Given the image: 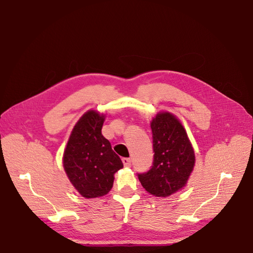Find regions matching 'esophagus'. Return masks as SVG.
<instances>
[{"label":"esophagus","instance_id":"obj_1","mask_svg":"<svg viewBox=\"0 0 253 253\" xmlns=\"http://www.w3.org/2000/svg\"><path fill=\"white\" fill-rule=\"evenodd\" d=\"M122 161H123V164H124V166H130V165H131V160H130V159H128V158H123V159H122Z\"/></svg>","mask_w":253,"mask_h":253}]
</instances>
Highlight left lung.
<instances>
[{
	"label": "left lung",
	"mask_w": 253,
	"mask_h": 253,
	"mask_svg": "<svg viewBox=\"0 0 253 253\" xmlns=\"http://www.w3.org/2000/svg\"><path fill=\"white\" fill-rule=\"evenodd\" d=\"M153 163L138 174L142 187L155 197H169L182 189L195 166V151L184 126L169 112H160L151 122Z\"/></svg>",
	"instance_id": "8db88e82"
}]
</instances>
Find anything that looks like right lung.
Wrapping results in <instances>:
<instances>
[{
    "mask_svg": "<svg viewBox=\"0 0 253 253\" xmlns=\"http://www.w3.org/2000/svg\"><path fill=\"white\" fill-rule=\"evenodd\" d=\"M104 118L93 110L84 113L74 126L64 151L67 177L87 199L106 195L113 187L114 174L123 168L122 160L101 132Z\"/></svg>",
    "mask_w": 253,
    "mask_h": 253,
    "instance_id": "1",
    "label": "right lung"
}]
</instances>
